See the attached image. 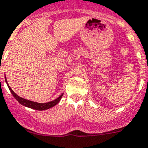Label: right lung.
Instances as JSON below:
<instances>
[{
    "mask_svg": "<svg viewBox=\"0 0 148 148\" xmlns=\"http://www.w3.org/2000/svg\"><path fill=\"white\" fill-rule=\"evenodd\" d=\"M5 81L6 83H7V86L9 88L11 94L13 95V97H15L16 100L19 103H21L22 105H23V106H25V107H29V108H31V109L37 110H45L50 109V108L54 107L55 105H57V103H59L60 101V99L62 98V97H63V94H62L59 97H57V99H55L53 101L47 102V103H38V102H34V101H29V100H26V99L23 98V97L18 96V95L12 90V88L10 87V85H8V83H7L6 77Z\"/></svg>",
    "mask_w": 148,
    "mask_h": 148,
    "instance_id": "obj_1",
    "label": "right lung"
}]
</instances>
